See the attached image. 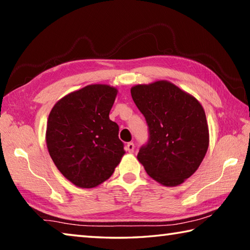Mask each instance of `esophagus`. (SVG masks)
Segmentation results:
<instances>
[{
    "mask_svg": "<svg viewBox=\"0 0 250 250\" xmlns=\"http://www.w3.org/2000/svg\"><path fill=\"white\" fill-rule=\"evenodd\" d=\"M125 149H126V151L129 152V153H133V151H134V143L133 142H129L128 145L125 146Z\"/></svg>",
    "mask_w": 250,
    "mask_h": 250,
    "instance_id": "esophagus-1",
    "label": "esophagus"
}]
</instances>
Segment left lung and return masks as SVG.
<instances>
[{
	"label": "left lung",
	"mask_w": 250,
	"mask_h": 250,
	"mask_svg": "<svg viewBox=\"0 0 250 250\" xmlns=\"http://www.w3.org/2000/svg\"><path fill=\"white\" fill-rule=\"evenodd\" d=\"M131 96L149 126V140L139 151V162L160 184H182L201 166L208 149L202 104L167 80L137 84Z\"/></svg>",
	"instance_id": "left-lung-1"
}]
</instances>
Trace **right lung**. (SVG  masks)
I'll return each instance as SVG.
<instances>
[{
    "label": "right lung",
    "mask_w": 250,
    "mask_h": 250,
    "mask_svg": "<svg viewBox=\"0 0 250 250\" xmlns=\"http://www.w3.org/2000/svg\"><path fill=\"white\" fill-rule=\"evenodd\" d=\"M117 94L108 84H88L62 97L49 113V155L78 188H92L108 180L125 153L119 126L109 119Z\"/></svg>",
    "instance_id": "right-lung-1"
}]
</instances>
